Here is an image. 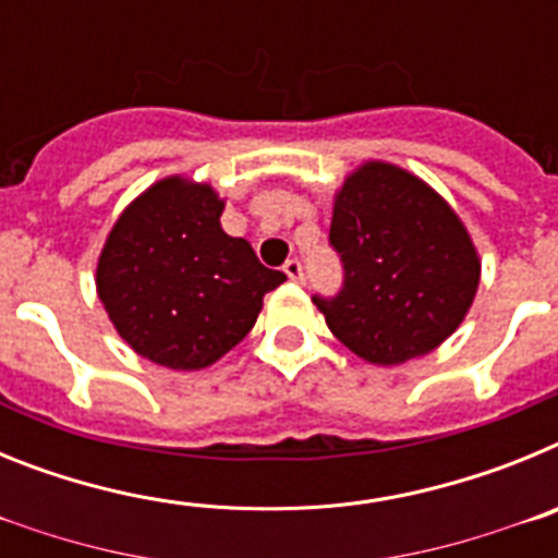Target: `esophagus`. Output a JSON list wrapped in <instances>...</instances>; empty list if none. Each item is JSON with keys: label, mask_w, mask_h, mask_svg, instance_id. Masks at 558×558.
<instances>
[{"label": "esophagus", "mask_w": 558, "mask_h": 558, "mask_svg": "<svg viewBox=\"0 0 558 558\" xmlns=\"http://www.w3.org/2000/svg\"><path fill=\"white\" fill-rule=\"evenodd\" d=\"M282 270L288 274V279H293V282H304V268H302V263H299V259H288Z\"/></svg>", "instance_id": "1"}]
</instances>
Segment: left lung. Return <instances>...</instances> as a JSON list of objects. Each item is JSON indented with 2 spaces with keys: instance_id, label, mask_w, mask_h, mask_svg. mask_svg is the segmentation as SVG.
<instances>
[{
  "instance_id": "left-lung-1",
  "label": "left lung",
  "mask_w": 558,
  "mask_h": 558,
  "mask_svg": "<svg viewBox=\"0 0 558 558\" xmlns=\"http://www.w3.org/2000/svg\"><path fill=\"white\" fill-rule=\"evenodd\" d=\"M329 243L343 263L335 299L315 295L327 327L374 366L441 347L475 302L481 256L433 186L388 161H366L335 192Z\"/></svg>"
}]
</instances>
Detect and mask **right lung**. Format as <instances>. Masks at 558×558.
<instances>
[{"instance_id":"add662e5","label":"right lung","mask_w":558,"mask_h":558,"mask_svg":"<svg viewBox=\"0 0 558 558\" xmlns=\"http://www.w3.org/2000/svg\"><path fill=\"white\" fill-rule=\"evenodd\" d=\"M223 201L184 175L125 206L97 259V295L128 347L156 366L198 372L234 349L288 279L220 226Z\"/></svg>"}]
</instances>
